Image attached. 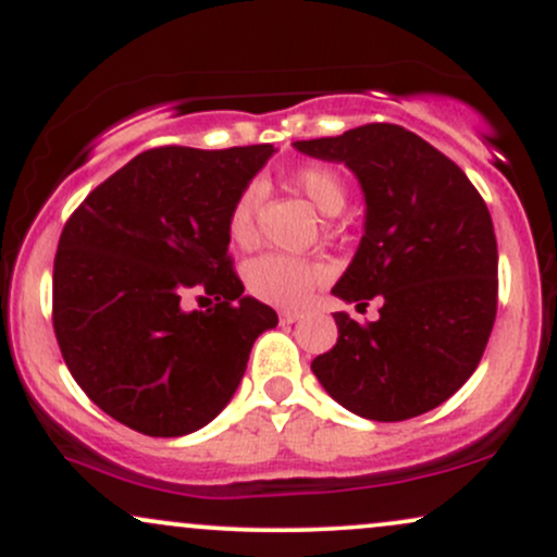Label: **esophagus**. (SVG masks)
Returning <instances> with one entry per match:
<instances>
[{"label":"esophagus","mask_w":557,"mask_h":557,"mask_svg":"<svg viewBox=\"0 0 557 557\" xmlns=\"http://www.w3.org/2000/svg\"><path fill=\"white\" fill-rule=\"evenodd\" d=\"M298 319H300L298 309H283V311H280V322H283V324H293V322H298Z\"/></svg>","instance_id":"obj_1"}]
</instances>
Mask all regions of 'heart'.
<instances>
[{
  "label": "heart",
  "instance_id": "1",
  "mask_svg": "<svg viewBox=\"0 0 557 557\" xmlns=\"http://www.w3.org/2000/svg\"><path fill=\"white\" fill-rule=\"evenodd\" d=\"M293 190H298L319 214L332 216L343 209L348 185L335 168L327 164H304L285 177ZM264 194L261 185L251 183L235 196L227 212V235L235 246L251 248L259 238V212ZM327 277V270L317 261L285 257V253H264L253 259L246 270V285L251 296L272 306H300L309 293Z\"/></svg>",
  "mask_w": 557,
  "mask_h": 557
}]
</instances>
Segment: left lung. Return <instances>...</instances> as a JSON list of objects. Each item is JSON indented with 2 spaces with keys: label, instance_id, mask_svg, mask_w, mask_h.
Returning <instances> with one entry per match:
<instances>
[{
  "label": "left lung",
  "instance_id": "left-lung-1",
  "mask_svg": "<svg viewBox=\"0 0 557 557\" xmlns=\"http://www.w3.org/2000/svg\"><path fill=\"white\" fill-rule=\"evenodd\" d=\"M293 146L359 177L363 238L332 293L382 304L367 324L337 311V343L311 372L363 419L432 411L474 374L495 324L497 240L487 203L453 159L400 125L369 123Z\"/></svg>",
  "mask_w": 557,
  "mask_h": 557
}]
</instances>
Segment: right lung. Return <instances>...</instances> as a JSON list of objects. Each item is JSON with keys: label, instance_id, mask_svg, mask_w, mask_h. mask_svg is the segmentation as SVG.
<instances>
[{"label": "right lung", "instance_id": "add662e5", "mask_svg": "<svg viewBox=\"0 0 557 557\" xmlns=\"http://www.w3.org/2000/svg\"><path fill=\"white\" fill-rule=\"evenodd\" d=\"M272 144L159 146L96 185L60 235L52 322L83 393L149 437L201 430L238 389L277 314L243 296L227 246L235 196ZM188 297L215 306L188 312Z\"/></svg>", "mask_w": 557, "mask_h": 557}]
</instances>
